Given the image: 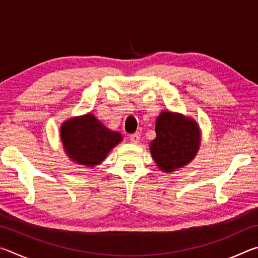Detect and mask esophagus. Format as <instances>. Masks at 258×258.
I'll use <instances>...</instances> for the list:
<instances>
[{
    "label": "esophagus",
    "instance_id": "esophagus-1",
    "mask_svg": "<svg viewBox=\"0 0 258 258\" xmlns=\"http://www.w3.org/2000/svg\"><path fill=\"white\" fill-rule=\"evenodd\" d=\"M140 138H141V134H140V133H134V134L131 135L130 140H131V142L135 143V145H137V143H139V141H140Z\"/></svg>",
    "mask_w": 258,
    "mask_h": 258
}]
</instances>
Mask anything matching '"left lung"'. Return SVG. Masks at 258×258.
<instances>
[{"label":"left lung","mask_w":258,"mask_h":258,"mask_svg":"<svg viewBox=\"0 0 258 258\" xmlns=\"http://www.w3.org/2000/svg\"><path fill=\"white\" fill-rule=\"evenodd\" d=\"M157 137L149 145L150 154L160 171L175 172L190 164L202 143L197 121L180 112L163 110L156 119Z\"/></svg>","instance_id":"8db88e82"}]
</instances>
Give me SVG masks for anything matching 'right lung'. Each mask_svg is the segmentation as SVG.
<instances>
[{"label": "right lung", "mask_w": 258, "mask_h": 258, "mask_svg": "<svg viewBox=\"0 0 258 258\" xmlns=\"http://www.w3.org/2000/svg\"><path fill=\"white\" fill-rule=\"evenodd\" d=\"M60 140L69 160L85 168H93L123 141V135L108 128L89 112L64 120L60 126Z\"/></svg>", "instance_id": "obj_1"}]
</instances>
